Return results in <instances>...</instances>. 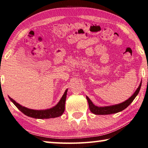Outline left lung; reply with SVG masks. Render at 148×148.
I'll return each instance as SVG.
<instances>
[{
    "label": "left lung",
    "instance_id": "8db88e82",
    "mask_svg": "<svg viewBox=\"0 0 148 148\" xmlns=\"http://www.w3.org/2000/svg\"><path fill=\"white\" fill-rule=\"evenodd\" d=\"M142 86V82L140 84V86L137 88V90L134 93V94L129 98L128 99L126 100L121 103L111 105V106H106V107H97L93 103L92 101L90 99L88 96H86V99L88 100V104H89V108H90V111L95 114H110L116 113L120 111H122L123 110L125 109L133 101V100L135 99L137 95L139 93L140 90V88Z\"/></svg>",
    "mask_w": 148,
    "mask_h": 148
}]
</instances>
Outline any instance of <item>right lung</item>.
Masks as SVG:
<instances>
[{
  "label": "right lung",
  "mask_w": 148,
  "mask_h": 148,
  "mask_svg": "<svg viewBox=\"0 0 148 148\" xmlns=\"http://www.w3.org/2000/svg\"><path fill=\"white\" fill-rule=\"evenodd\" d=\"M67 91L68 90L65 91L64 95H62L61 99H60L59 102L58 103L57 105L51 108V109L45 110H34L28 109V108L22 107V105L18 104V103H16L15 101L12 99L11 97H8L11 101L15 105V106L26 116L32 117V118L35 119H51L60 116L63 114V112H64L65 109V101L66 99Z\"/></svg>",
  "instance_id": "right-lung-1"
}]
</instances>
